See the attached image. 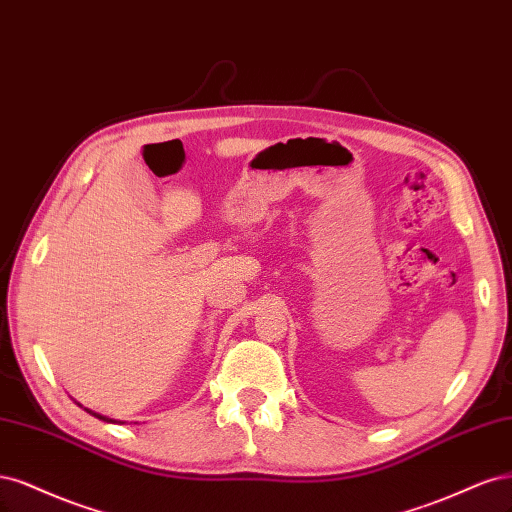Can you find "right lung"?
I'll return each mask as SVG.
<instances>
[{"label": "right lung", "mask_w": 512, "mask_h": 512, "mask_svg": "<svg viewBox=\"0 0 512 512\" xmlns=\"http://www.w3.org/2000/svg\"><path fill=\"white\" fill-rule=\"evenodd\" d=\"M89 415H93V417H97V419H102V421H110V423H117L114 419H108V417H104V415H97V412H93V410H89V408H85Z\"/></svg>", "instance_id": "1"}]
</instances>
